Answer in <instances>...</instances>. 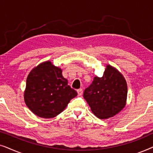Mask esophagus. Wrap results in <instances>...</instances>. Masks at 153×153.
Masks as SVG:
<instances>
[{"instance_id":"esophagus-1","label":"esophagus","mask_w":153,"mask_h":153,"mask_svg":"<svg viewBox=\"0 0 153 153\" xmlns=\"http://www.w3.org/2000/svg\"><path fill=\"white\" fill-rule=\"evenodd\" d=\"M77 93H78V95H81L83 94V90L81 89V88H79V89H78L77 90Z\"/></svg>"}]
</instances>
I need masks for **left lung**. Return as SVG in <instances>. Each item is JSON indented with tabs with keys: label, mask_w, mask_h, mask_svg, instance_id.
<instances>
[{
	"label": "left lung",
	"mask_w": 153,
	"mask_h": 153,
	"mask_svg": "<svg viewBox=\"0 0 153 153\" xmlns=\"http://www.w3.org/2000/svg\"><path fill=\"white\" fill-rule=\"evenodd\" d=\"M127 86L122 74L111 65H107L103 76H95L93 83L83 92L91 111L97 118L114 116L125 106Z\"/></svg>",
	"instance_id": "obj_1"
}]
</instances>
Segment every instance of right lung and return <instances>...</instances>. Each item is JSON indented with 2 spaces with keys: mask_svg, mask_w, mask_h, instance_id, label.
<instances>
[{
  "mask_svg": "<svg viewBox=\"0 0 153 153\" xmlns=\"http://www.w3.org/2000/svg\"><path fill=\"white\" fill-rule=\"evenodd\" d=\"M76 95L62 76V70L49 61L33 69L27 77L25 102L31 111L41 118L56 116Z\"/></svg>",
  "mask_w": 153,
  "mask_h": 153,
  "instance_id": "1",
  "label": "right lung"
}]
</instances>
